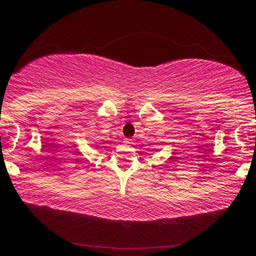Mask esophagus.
<instances>
[{
    "instance_id": "esophagus-1",
    "label": "esophagus",
    "mask_w": 256,
    "mask_h": 256,
    "mask_svg": "<svg viewBox=\"0 0 256 256\" xmlns=\"http://www.w3.org/2000/svg\"><path fill=\"white\" fill-rule=\"evenodd\" d=\"M125 144H131V142H130V141H128V140H126Z\"/></svg>"
}]
</instances>
